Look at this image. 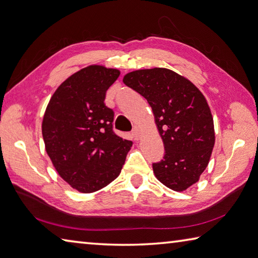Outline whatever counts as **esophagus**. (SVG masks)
<instances>
[{
	"label": "esophagus",
	"mask_w": 258,
	"mask_h": 258,
	"mask_svg": "<svg viewBox=\"0 0 258 258\" xmlns=\"http://www.w3.org/2000/svg\"><path fill=\"white\" fill-rule=\"evenodd\" d=\"M131 135H133L134 140H139L140 139V129H139V127H137V125H135Z\"/></svg>",
	"instance_id": "obj_1"
}]
</instances>
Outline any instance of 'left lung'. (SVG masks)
I'll return each instance as SVG.
<instances>
[{"instance_id":"8db88e82","label":"left lung","mask_w":258,"mask_h":258,"mask_svg":"<svg viewBox=\"0 0 258 258\" xmlns=\"http://www.w3.org/2000/svg\"><path fill=\"white\" fill-rule=\"evenodd\" d=\"M123 83L152 106L165 154L153 164L155 176L165 186L182 192L205 172L215 146L210 108L200 90L167 69L130 72Z\"/></svg>"}]
</instances>
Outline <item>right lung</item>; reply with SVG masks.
<instances>
[{
    "label": "right lung",
    "instance_id": "right-lung-1",
    "mask_svg": "<svg viewBox=\"0 0 258 258\" xmlns=\"http://www.w3.org/2000/svg\"><path fill=\"white\" fill-rule=\"evenodd\" d=\"M118 70L91 65L52 94L42 120L46 152L60 177L82 193L99 191L119 176L133 142L113 131L105 93Z\"/></svg>",
    "mask_w": 258,
    "mask_h": 258
}]
</instances>
